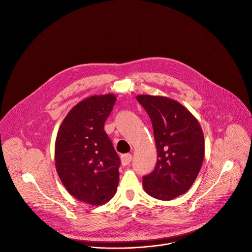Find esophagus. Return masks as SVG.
<instances>
[{"label":"esophagus","mask_w":252,"mask_h":252,"mask_svg":"<svg viewBox=\"0 0 252 252\" xmlns=\"http://www.w3.org/2000/svg\"><path fill=\"white\" fill-rule=\"evenodd\" d=\"M132 159V156L130 154H124L121 157V160H122V164L123 165H127Z\"/></svg>","instance_id":"esophagus-1"}]
</instances>
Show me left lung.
<instances>
[{"mask_svg":"<svg viewBox=\"0 0 252 252\" xmlns=\"http://www.w3.org/2000/svg\"><path fill=\"white\" fill-rule=\"evenodd\" d=\"M150 117L158 160L143 176L145 192L170 201L186 193L195 182L204 156V138L197 119L180 103L162 96L138 95Z\"/></svg>","mask_w":252,"mask_h":252,"instance_id":"1","label":"left lung"}]
</instances>
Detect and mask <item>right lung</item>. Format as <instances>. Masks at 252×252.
<instances>
[{
    "instance_id": "add662e5",
    "label": "right lung",
    "mask_w": 252,
    "mask_h": 252,
    "mask_svg": "<svg viewBox=\"0 0 252 252\" xmlns=\"http://www.w3.org/2000/svg\"><path fill=\"white\" fill-rule=\"evenodd\" d=\"M114 94L81 101L65 117L55 141V166L67 191L79 201L100 205L119 184L121 160L104 130Z\"/></svg>"
}]
</instances>
